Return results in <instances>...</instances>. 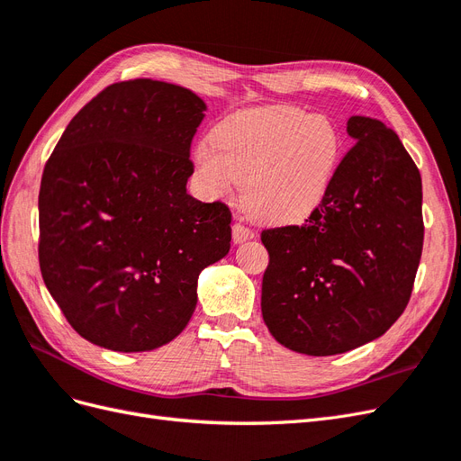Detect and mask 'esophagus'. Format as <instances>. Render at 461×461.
Instances as JSON below:
<instances>
[{
    "instance_id": "1",
    "label": "esophagus",
    "mask_w": 461,
    "mask_h": 461,
    "mask_svg": "<svg viewBox=\"0 0 461 461\" xmlns=\"http://www.w3.org/2000/svg\"><path fill=\"white\" fill-rule=\"evenodd\" d=\"M249 239H254V230L244 227L242 222H234V225H232V242L234 244H242V242H246Z\"/></svg>"
}]
</instances>
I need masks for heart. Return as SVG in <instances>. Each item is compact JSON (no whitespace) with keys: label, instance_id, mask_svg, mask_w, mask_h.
Instances as JSON below:
<instances>
[{"label":"heart","instance_id":"heart-1","mask_svg":"<svg viewBox=\"0 0 461 461\" xmlns=\"http://www.w3.org/2000/svg\"><path fill=\"white\" fill-rule=\"evenodd\" d=\"M342 158L329 117L269 105L236 111L194 151L203 188L215 198L244 185V205L273 225L310 217L323 203Z\"/></svg>","mask_w":461,"mask_h":461}]
</instances>
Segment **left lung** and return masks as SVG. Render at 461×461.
<instances>
[{"mask_svg": "<svg viewBox=\"0 0 461 461\" xmlns=\"http://www.w3.org/2000/svg\"><path fill=\"white\" fill-rule=\"evenodd\" d=\"M356 144L303 225L261 232V313L276 342L334 356L379 339L410 302L423 249L421 175L398 134L348 119Z\"/></svg>", "mask_w": 461, "mask_h": 461, "instance_id": "obj_1", "label": "left lung"}]
</instances>
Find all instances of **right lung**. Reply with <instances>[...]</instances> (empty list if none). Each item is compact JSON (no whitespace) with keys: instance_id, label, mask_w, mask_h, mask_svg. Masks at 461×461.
I'll use <instances>...</instances> for the list:
<instances>
[{"instance_id":"obj_1","label":"right lung","mask_w":461,"mask_h":461,"mask_svg":"<svg viewBox=\"0 0 461 461\" xmlns=\"http://www.w3.org/2000/svg\"><path fill=\"white\" fill-rule=\"evenodd\" d=\"M205 104L136 78L97 94L67 124L41 175L40 271L65 319L113 352L178 337L200 273L230 249V209L186 194Z\"/></svg>"}]
</instances>
